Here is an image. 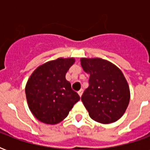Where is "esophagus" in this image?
<instances>
[{
    "label": "esophagus",
    "instance_id": "esophagus-1",
    "mask_svg": "<svg viewBox=\"0 0 150 150\" xmlns=\"http://www.w3.org/2000/svg\"><path fill=\"white\" fill-rule=\"evenodd\" d=\"M78 93H79V96L81 97V96H82V93H83V90H82V89H80L79 91L78 92Z\"/></svg>",
    "mask_w": 150,
    "mask_h": 150
}]
</instances>
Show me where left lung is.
I'll list each match as a JSON object with an SVG mask.
<instances>
[{"mask_svg":"<svg viewBox=\"0 0 150 150\" xmlns=\"http://www.w3.org/2000/svg\"><path fill=\"white\" fill-rule=\"evenodd\" d=\"M81 64L90 75L89 87L81 97L89 117L102 124L117 121L130 100L129 87L123 73L117 66L101 58H82Z\"/></svg>","mask_w":150,"mask_h":150,"instance_id":"1","label":"left lung"}]
</instances>
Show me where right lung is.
<instances>
[{
    "mask_svg": "<svg viewBox=\"0 0 150 150\" xmlns=\"http://www.w3.org/2000/svg\"><path fill=\"white\" fill-rule=\"evenodd\" d=\"M74 58H58L43 64L32 74L25 86L31 112L41 122L55 125L68 116L80 100L65 79Z\"/></svg>",
    "mask_w": 150,
    "mask_h": 150,
    "instance_id": "add662e5",
    "label": "right lung"
}]
</instances>
